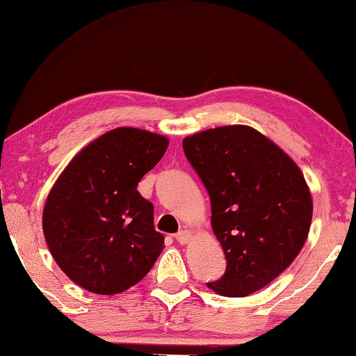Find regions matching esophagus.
<instances>
[{
	"instance_id": "esophagus-1",
	"label": "esophagus",
	"mask_w": 356,
	"mask_h": 356,
	"mask_svg": "<svg viewBox=\"0 0 356 356\" xmlns=\"http://www.w3.org/2000/svg\"><path fill=\"white\" fill-rule=\"evenodd\" d=\"M191 236H193V233L191 232H188V230H181V232H178L177 235H175V240H177L179 245H186V243L191 240Z\"/></svg>"
}]
</instances>
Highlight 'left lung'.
<instances>
[{"label":"left lung","mask_w":356,"mask_h":356,"mask_svg":"<svg viewBox=\"0 0 356 356\" xmlns=\"http://www.w3.org/2000/svg\"><path fill=\"white\" fill-rule=\"evenodd\" d=\"M183 149L211 197V225L227 257L225 274L207 286L230 298L264 289L308 238L313 199L300 167L246 124L188 136Z\"/></svg>","instance_id":"8db88e82"}]
</instances>
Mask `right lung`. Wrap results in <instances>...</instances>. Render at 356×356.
<instances>
[{"label":"right lung","instance_id":"right-lung-1","mask_svg":"<svg viewBox=\"0 0 356 356\" xmlns=\"http://www.w3.org/2000/svg\"><path fill=\"white\" fill-rule=\"evenodd\" d=\"M168 138L116 128L86 145L48 193L42 216L48 250L82 289L116 295L147 275L163 250L154 206L138 183L168 147Z\"/></svg>","mask_w":356,"mask_h":356}]
</instances>
